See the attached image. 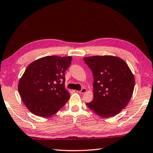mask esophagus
Here are the masks:
<instances>
[{"label":"esophagus","instance_id":"34e87169","mask_svg":"<svg viewBox=\"0 0 153 153\" xmlns=\"http://www.w3.org/2000/svg\"><path fill=\"white\" fill-rule=\"evenodd\" d=\"M86 91H87V90L84 88H82L81 90H80V91H79L78 93H79V94H84V93L86 92Z\"/></svg>","mask_w":153,"mask_h":153}]
</instances>
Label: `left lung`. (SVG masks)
Segmentation results:
<instances>
[{
    "label": "left lung",
    "instance_id": "8db88e82",
    "mask_svg": "<svg viewBox=\"0 0 153 153\" xmlns=\"http://www.w3.org/2000/svg\"><path fill=\"white\" fill-rule=\"evenodd\" d=\"M94 77L90 109L102 117H113L125 108L132 96L135 78L125 61L111 55L86 56Z\"/></svg>",
    "mask_w": 153,
    "mask_h": 153
}]
</instances>
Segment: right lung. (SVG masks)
<instances>
[{
	"instance_id": "right-lung-1",
	"label": "right lung",
	"mask_w": 153,
	"mask_h": 153,
	"mask_svg": "<svg viewBox=\"0 0 153 153\" xmlns=\"http://www.w3.org/2000/svg\"><path fill=\"white\" fill-rule=\"evenodd\" d=\"M72 57L46 56L27 67L18 84V90L31 113L42 117L55 115L68 101L65 72Z\"/></svg>"
}]
</instances>
